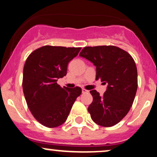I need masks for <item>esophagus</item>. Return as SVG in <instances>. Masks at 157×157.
<instances>
[{"instance_id":"1","label":"esophagus","mask_w":157,"mask_h":157,"mask_svg":"<svg viewBox=\"0 0 157 157\" xmlns=\"http://www.w3.org/2000/svg\"><path fill=\"white\" fill-rule=\"evenodd\" d=\"M89 92V91H88V90H86V89H82V94H86V93H88Z\"/></svg>"}]
</instances>
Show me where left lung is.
<instances>
[{
  "label": "left lung",
  "instance_id": "left-lung-1",
  "mask_svg": "<svg viewBox=\"0 0 157 157\" xmlns=\"http://www.w3.org/2000/svg\"><path fill=\"white\" fill-rule=\"evenodd\" d=\"M80 56L96 66V80L108 85L102 96L96 90L90 91L93 101L88 111L91 119L103 127L116 125L128 113L137 90V69L134 59L114 46H87Z\"/></svg>",
  "mask_w": 157,
  "mask_h": 157
}]
</instances>
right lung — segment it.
<instances>
[{
  "mask_svg": "<svg viewBox=\"0 0 157 157\" xmlns=\"http://www.w3.org/2000/svg\"><path fill=\"white\" fill-rule=\"evenodd\" d=\"M81 48L44 46L27 57L23 91L32 115L43 125L55 128L66 122L74 102L82 93L80 87H60L57 79L67 74L68 63Z\"/></svg>",
  "mask_w": 157,
  "mask_h": 157,
  "instance_id": "add662e5",
  "label": "right lung"
}]
</instances>
